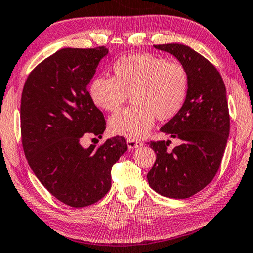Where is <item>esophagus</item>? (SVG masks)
Instances as JSON below:
<instances>
[{
	"label": "esophagus",
	"mask_w": 253,
	"mask_h": 253,
	"mask_svg": "<svg viewBox=\"0 0 253 253\" xmlns=\"http://www.w3.org/2000/svg\"><path fill=\"white\" fill-rule=\"evenodd\" d=\"M126 144H127V148H129V149H135V148L141 147L142 142L136 141V140H133V139H127Z\"/></svg>",
	"instance_id": "1"
}]
</instances>
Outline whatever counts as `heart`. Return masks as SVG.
Listing matches in <instances>:
<instances>
[{"mask_svg":"<svg viewBox=\"0 0 253 253\" xmlns=\"http://www.w3.org/2000/svg\"><path fill=\"white\" fill-rule=\"evenodd\" d=\"M112 70V77H94L88 92L94 104L107 112H118L131 96L134 105L110 119L113 134L140 139L150 131L156 118L168 121L183 110L190 77L179 61L133 53L119 58Z\"/></svg>","mask_w":253,"mask_h":253,"instance_id":"b5f03b06","label":"heart"}]
</instances>
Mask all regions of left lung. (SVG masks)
I'll return each mask as SVG.
<instances>
[{"label": "left lung", "mask_w": 253, "mask_h": 253, "mask_svg": "<svg viewBox=\"0 0 253 253\" xmlns=\"http://www.w3.org/2000/svg\"><path fill=\"white\" fill-rule=\"evenodd\" d=\"M175 56L190 77L187 99L179 114L160 131L179 140L150 141L157 159L147 178L150 187L169 198H188L205 188L216 175L230 132L226 89L213 64L192 48L179 43L155 44Z\"/></svg>", "instance_id": "obj_1"}]
</instances>
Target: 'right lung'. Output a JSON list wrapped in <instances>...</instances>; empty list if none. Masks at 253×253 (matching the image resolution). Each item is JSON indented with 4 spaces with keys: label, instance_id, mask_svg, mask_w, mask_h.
Returning <instances> with one entry per match:
<instances>
[{
    "label": "right lung",
    "instance_id": "1",
    "mask_svg": "<svg viewBox=\"0 0 253 253\" xmlns=\"http://www.w3.org/2000/svg\"><path fill=\"white\" fill-rule=\"evenodd\" d=\"M107 48H64L29 74L20 119L28 164L45 189L72 208H85L111 188V169L127 146L123 136L83 148V138H101L104 115L87 85Z\"/></svg>",
    "mask_w": 253,
    "mask_h": 253
}]
</instances>
